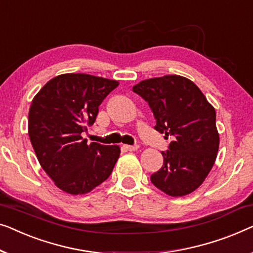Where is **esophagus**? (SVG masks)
Wrapping results in <instances>:
<instances>
[{
	"label": "esophagus",
	"mask_w": 253,
	"mask_h": 253,
	"mask_svg": "<svg viewBox=\"0 0 253 253\" xmlns=\"http://www.w3.org/2000/svg\"><path fill=\"white\" fill-rule=\"evenodd\" d=\"M124 149L127 151H135L138 149V145H124Z\"/></svg>",
	"instance_id": "obj_1"
}]
</instances>
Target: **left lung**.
<instances>
[{
    "mask_svg": "<svg viewBox=\"0 0 253 253\" xmlns=\"http://www.w3.org/2000/svg\"><path fill=\"white\" fill-rule=\"evenodd\" d=\"M133 91L148 102L155 129L173 140L162 151L164 164L151 182L169 196L193 193L214 165L219 149L214 108L193 81L181 76L143 80Z\"/></svg>",
    "mask_w": 253,
    "mask_h": 253,
    "instance_id": "8db88e82",
    "label": "left lung"
}]
</instances>
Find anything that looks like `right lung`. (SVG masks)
Here are the masks:
<instances>
[{
	"label": "right lung",
	"mask_w": 253,
	"mask_h": 253,
	"mask_svg": "<svg viewBox=\"0 0 253 253\" xmlns=\"http://www.w3.org/2000/svg\"><path fill=\"white\" fill-rule=\"evenodd\" d=\"M119 83L84 73L48 81L28 112V135L38 161L59 189L87 194L108 179L120 155L118 145L87 144L81 133L95 123L106 96Z\"/></svg>",
	"instance_id": "right-lung-1"
}]
</instances>
